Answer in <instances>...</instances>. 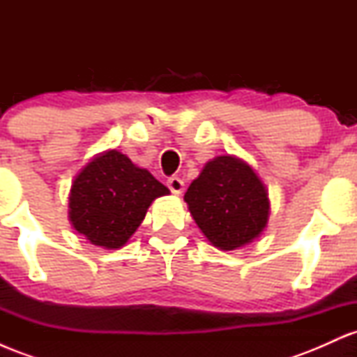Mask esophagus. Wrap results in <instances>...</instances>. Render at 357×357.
Here are the masks:
<instances>
[{
    "label": "esophagus",
    "mask_w": 357,
    "mask_h": 357,
    "mask_svg": "<svg viewBox=\"0 0 357 357\" xmlns=\"http://www.w3.org/2000/svg\"><path fill=\"white\" fill-rule=\"evenodd\" d=\"M167 186H169L171 192H174V195H181L183 190H184L183 179L178 178V176H173V178L167 179Z\"/></svg>",
    "instance_id": "1"
}]
</instances>
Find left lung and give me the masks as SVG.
<instances>
[{
  "label": "left lung",
  "instance_id": "8db88e82",
  "mask_svg": "<svg viewBox=\"0 0 357 357\" xmlns=\"http://www.w3.org/2000/svg\"><path fill=\"white\" fill-rule=\"evenodd\" d=\"M184 202L208 241L225 252L255 240L270 215L265 184L247 162L230 154L204 165Z\"/></svg>",
  "mask_w": 357,
  "mask_h": 357
}]
</instances>
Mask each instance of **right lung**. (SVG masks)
<instances>
[{"label":"right lung","mask_w":357,"mask_h":357,"mask_svg":"<svg viewBox=\"0 0 357 357\" xmlns=\"http://www.w3.org/2000/svg\"><path fill=\"white\" fill-rule=\"evenodd\" d=\"M169 190L116 149L97 154L75 176L68 196L72 227L92 245L124 247L147 208Z\"/></svg>","instance_id":"add662e5"}]
</instances>
